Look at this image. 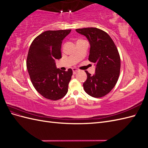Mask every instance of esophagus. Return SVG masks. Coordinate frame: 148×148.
I'll list each match as a JSON object with an SVG mask.
<instances>
[{
	"mask_svg": "<svg viewBox=\"0 0 148 148\" xmlns=\"http://www.w3.org/2000/svg\"><path fill=\"white\" fill-rule=\"evenodd\" d=\"M72 70H73V73L74 74V75H75L76 73H77L78 71V70L77 69H76V68H73V69H72Z\"/></svg>",
	"mask_w": 148,
	"mask_h": 148,
	"instance_id": "1",
	"label": "esophagus"
}]
</instances>
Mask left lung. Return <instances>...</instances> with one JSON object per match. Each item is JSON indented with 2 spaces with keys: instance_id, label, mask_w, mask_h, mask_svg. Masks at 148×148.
<instances>
[{
  "instance_id": "8db88e82",
  "label": "left lung",
  "mask_w": 148,
  "mask_h": 148,
  "mask_svg": "<svg viewBox=\"0 0 148 148\" xmlns=\"http://www.w3.org/2000/svg\"><path fill=\"white\" fill-rule=\"evenodd\" d=\"M84 36L90 44L89 60L95 63V73L91 75L86 71L87 79L84 90L94 97L108 94L117 82L120 70V58L117 48L110 36L96 28L77 29Z\"/></svg>"
}]
</instances>
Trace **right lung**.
I'll return each mask as SVG.
<instances>
[{
  "instance_id": "add662e5",
  "label": "right lung",
  "mask_w": 148,
  "mask_h": 148,
  "mask_svg": "<svg viewBox=\"0 0 148 148\" xmlns=\"http://www.w3.org/2000/svg\"><path fill=\"white\" fill-rule=\"evenodd\" d=\"M71 29L46 31L31 43L26 66L31 81L36 91L46 99L58 100L68 92L73 72L57 69L56 61L62 58L61 45Z\"/></svg>"
}]
</instances>
